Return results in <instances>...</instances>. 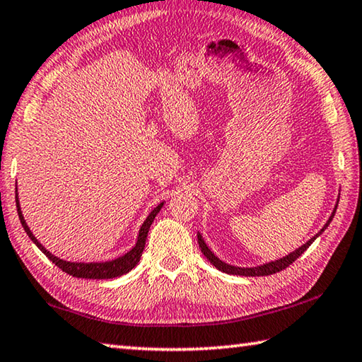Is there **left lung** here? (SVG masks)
Instances as JSON below:
<instances>
[{
	"mask_svg": "<svg viewBox=\"0 0 362 362\" xmlns=\"http://www.w3.org/2000/svg\"><path fill=\"white\" fill-rule=\"evenodd\" d=\"M334 215H336V210H334L332 215L329 216V220H327V223L325 225V228L321 229V231L313 235V238L307 242V244H304L302 247H299L298 250H294L293 253H290L288 256H285V258L281 259H277V261H272V262H267V264H262V266H258V267H235V266H231V264H226V262H223L221 259L216 258V256L210 252V248L206 245V242H204L202 235L198 234V244L201 247V252L204 253V256L212 262V264L218 269V271L221 272H226V274H233V275H244V277H262V275H271V274H277L280 271H284V269H286L290 264H293V262L299 258V256L305 252V250L310 247L315 239L318 238V235L325 231V229L327 228V225L332 221Z\"/></svg>",
	"mask_w": 362,
	"mask_h": 362,
	"instance_id": "8db88e82",
	"label": "left lung"
}]
</instances>
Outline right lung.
Returning <instances> with one entry per match:
<instances>
[{"label": "right lung", "instance_id": "obj_1", "mask_svg": "<svg viewBox=\"0 0 362 362\" xmlns=\"http://www.w3.org/2000/svg\"><path fill=\"white\" fill-rule=\"evenodd\" d=\"M17 202V212H18V218H21L22 226L25 229V233L28 234V238L35 242L37 245V248L41 250V252L47 256V258L54 262L55 266H58L62 269L63 272H66L72 277H77V279H115V277H120V275L129 272L131 269L136 267L137 262H139L142 252H144V247H146V240H147V234H148V229L150 225H152L156 214L160 212L161 207H163V202L160 206H156L150 215L147 216V220L144 221V225L141 226V231H139V238H137L136 245L133 247L131 252H128L127 255L120 256V258H117L114 261H106V262H69V261H64L57 258L55 255H52L50 252H47L41 244H39L37 239L33 235V233L30 231V228L26 226V223L23 220V215L21 212V206H18V199Z\"/></svg>", "mask_w": 362, "mask_h": 362}]
</instances>
